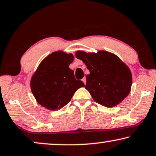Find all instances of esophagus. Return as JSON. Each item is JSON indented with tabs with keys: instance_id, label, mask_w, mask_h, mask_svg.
Listing matches in <instances>:
<instances>
[{
	"instance_id": "obj_1",
	"label": "esophagus",
	"mask_w": 156,
	"mask_h": 156,
	"mask_svg": "<svg viewBox=\"0 0 156 156\" xmlns=\"http://www.w3.org/2000/svg\"><path fill=\"white\" fill-rule=\"evenodd\" d=\"M82 82L84 83V84H86V82H87V80H86V77H83L82 80Z\"/></svg>"
}]
</instances>
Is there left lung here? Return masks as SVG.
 Returning <instances> with one entry per match:
<instances>
[{"label":"left lung","mask_w":156,"mask_h":156,"mask_svg":"<svg viewBox=\"0 0 156 156\" xmlns=\"http://www.w3.org/2000/svg\"><path fill=\"white\" fill-rule=\"evenodd\" d=\"M75 55L90 72L86 76L85 88L98 104L113 107L129 94L132 73L117 56L103 51L97 53L76 51Z\"/></svg>","instance_id":"8db88e82"}]
</instances>
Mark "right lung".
Wrapping results in <instances>:
<instances>
[{"label":"right lung","mask_w":156,"mask_h":156,"mask_svg":"<svg viewBox=\"0 0 156 156\" xmlns=\"http://www.w3.org/2000/svg\"><path fill=\"white\" fill-rule=\"evenodd\" d=\"M73 60V54L58 51L41 62L31 80V91L40 105L48 110H59L71 101L76 90L84 87L69 69Z\"/></svg>","instance_id":"obj_1"}]
</instances>
